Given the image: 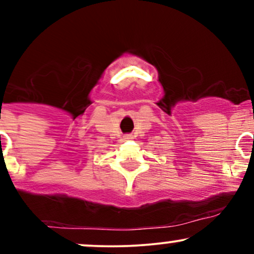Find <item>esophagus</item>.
Wrapping results in <instances>:
<instances>
[{
  "label": "esophagus",
  "mask_w": 254,
  "mask_h": 254,
  "mask_svg": "<svg viewBox=\"0 0 254 254\" xmlns=\"http://www.w3.org/2000/svg\"><path fill=\"white\" fill-rule=\"evenodd\" d=\"M124 138L125 139H131V138H132V136H131V135H125Z\"/></svg>",
  "instance_id": "obj_1"
}]
</instances>
